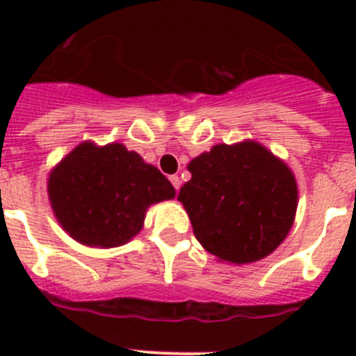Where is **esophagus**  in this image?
Listing matches in <instances>:
<instances>
[{
	"instance_id": "obj_1",
	"label": "esophagus",
	"mask_w": 356,
	"mask_h": 356,
	"mask_svg": "<svg viewBox=\"0 0 356 356\" xmlns=\"http://www.w3.org/2000/svg\"><path fill=\"white\" fill-rule=\"evenodd\" d=\"M169 180H171L172 187H175L176 193H178V191H180V178H178L176 175H172V176H169Z\"/></svg>"
}]
</instances>
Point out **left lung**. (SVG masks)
Here are the masks:
<instances>
[{"instance_id":"left-lung-1","label":"left lung","mask_w":356,"mask_h":356,"mask_svg":"<svg viewBox=\"0 0 356 356\" xmlns=\"http://www.w3.org/2000/svg\"><path fill=\"white\" fill-rule=\"evenodd\" d=\"M180 188L200 244L217 259L250 264L266 259L287 237L298 209L289 165L254 140L217 144L188 163Z\"/></svg>"}]
</instances>
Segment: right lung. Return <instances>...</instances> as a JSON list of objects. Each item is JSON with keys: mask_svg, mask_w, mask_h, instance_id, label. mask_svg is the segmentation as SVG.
Here are the masks:
<instances>
[{"mask_svg": "<svg viewBox=\"0 0 356 356\" xmlns=\"http://www.w3.org/2000/svg\"><path fill=\"white\" fill-rule=\"evenodd\" d=\"M48 196L74 241L115 248L139 234L147 207L175 197V187L122 144L83 143L49 172Z\"/></svg>", "mask_w": 356, "mask_h": 356, "instance_id": "add662e5", "label": "right lung"}]
</instances>
